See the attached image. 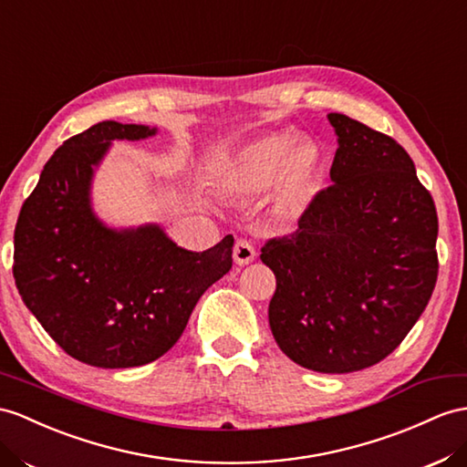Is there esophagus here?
<instances>
[{"instance_id": "34e87169", "label": "esophagus", "mask_w": 467, "mask_h": 467, "mask_svg": "<svg viewBox=\"0 0 467 467\" xmlns=\"http://www.w3.org/2000/svg\"><path fill=\"white\" fill-rule=\"evenodd\" d=\"M233 258L238 266L250 265V262L256 258V250H254L253 243L244 241V238H238V241L234 243V248H233Z\"/></svg>"}]
</instances>
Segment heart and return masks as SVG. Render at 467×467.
<instances>
[{"label":"heart","mask_w":467,"mask_h":467,"mask_svg":"<svg viewBox=\"0 0 467 467\" xmlns=\"http://www.w3.org/2000/svg\"><path fill=\"white\" fill-rule=\"evenodd\" d=\"M324 170V155L312 141L285 134L260 136L234 155L224 183L238 195H254L270 185L274 205L282 211L304 207Z\"/></svg>","instance_id":"heart-1"}]
</instances>
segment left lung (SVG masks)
I'll list each match as a JSON object with an SVG mask.
<instances>
[{
    "label": "left lung",
    "instance_id": "obj_1",
    "mask_svg": "<svg viewBox=\"0 0 467 467\" xmlns=\"http://www.w3.org/2000/svg\"><path fill=\"white\" fill-rule=\"evenodd\" d=\"M327 119L333 185L260 258L276 276L268 319L278 348L339 375L382 361L422 316L438 278V214L400 143L345 114Z\"/></svg>",
    "mask_w": 467,
    "mask_h": 467
}]
</instances>
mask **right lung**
<instances>
[{
	"label": "right lung",
	"instance_id": "1",
	"mask_svg": "<svg viewBox=\"0 0 467 467\" xmlns=\"http://www.w3.org/2000/svg\"><path fill=\"white\" fill-rule=\"evenodd\" d=\"M158 128L94 124L45 163L16 224L21 300L77 361L128 368L170 351L209 285L233 266V234L202 253L177 246L160 224L112 229L92 209L94 170L114 140Z\"/></svg>",
	"mask_w": 467,
	"mask_h": 467
}]
</instances>
